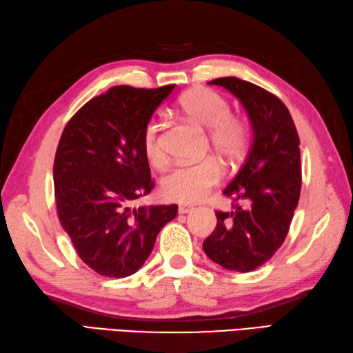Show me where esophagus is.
<instances>
[{
	"instance_id": "obj_1",
	"label": "esophagus",
	"mask_w": 353,
	"mask_h": 353,
	"mask_svg": "<svg viewBox=\"0 0 353 353\" xmlns=\"http://www.w3.org/2000/svg\"><path fill=\"white\" fill-rule=\"evenodd\" d=\"M193 210H195V208H193L192 205H187V204L179 205V208H178V212L181 213V214H185V213H192Z\"/></svg>"
}]
</instances>
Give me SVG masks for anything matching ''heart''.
Returning <instances> with one entry per match:
<instances>
[{
  "instance_id": "1",
  "label": "heart",
  "mask_w": 353,
  "mask_h": 353,
  "mask_svg": "<svg viewBox=\"0 0 353 353\" xmlns=\"http://www.w3.org/2000/svg\"><path fill=\"white\" fill-rule=\"evenodd\" d=\"M183 112L196 125L210 131V143L219 157L228 161L239 160L247 149L248 129L242 120L232 117V106L216 91L196 88L185 92L179 100ZM160 123L149 120L143 131V150L148 160L160 166L164 152ZM222 169L213 158L193 164H179L163 178L164 198L181 204H193L204 199L212 187L219 183Z\"/></svg>"
}]
</instances>
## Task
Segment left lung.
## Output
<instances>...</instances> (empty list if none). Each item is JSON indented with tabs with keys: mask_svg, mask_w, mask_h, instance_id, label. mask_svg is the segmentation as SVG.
<instances>
[{
	"mask_svg": "<svg viewBox=\"0 0 353 353\" xmlns=\"http://www.w3.org/2000/svg\"><path fill=\"white\" fill-rule=\"evenodd\" d=\"M218 85L245 110L253 140L245 161L224 189L234 201L232 212H216L218 224L203 248L222 268L250 272L282 245L297 208L301 187L299 135L283 102L237 77H219Z\"/></svg>",
	"mask_w": 353,
	"mask_h": 353,
	"instance_id": "left-lung-1",
	"label": "left lung"
}]
</instances>
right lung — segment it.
I'll list each match as a JSON object with an SVG mask.
<instances>
[{"label": "right lung", "instance_id": "1", "mask_svg": "<svg viewBox=\"0 0 353 353\" xmlns=\"http://www.w3.org/2000/svg\"><path fill=\"white\" fill-rule=\"evenodd\" d=\"M175 85L114 86L91 99L59 140L53 181L57 216L79 257L105 277H128L150 256L178 205H140L150 179L143 131Z\"/></svg>", "mask_w": 353, "mask_h": 353}]
</instances>
